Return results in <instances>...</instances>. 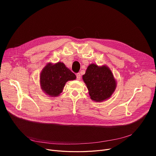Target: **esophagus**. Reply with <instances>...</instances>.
<instances>
[{"label": "esophagus", "mask_w": 156, "mask_h": 156, "mask_svg": "<svg viewBox=\"0 0 156 156\" xmlns=\"http://www.w3.org/2000/svg\"><path fill=\"white\" fill-rule=\"evenodd\" d=\"M76 79L78 80H80V79H81V75H80V73H77L76 74Z\"/></svg>", "instance_id": "1"}]
</instances>
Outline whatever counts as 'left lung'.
<instances>
[{
    "mask_svg": "<svg viewBox=\"0 0 156 156\" xmlns=\"http://www.w3.org/2000/svg\"><path fill=\"white\" fill-rule=\"evenodd\" d=\"M83 80L91 99L96 102L109 99L116 86L111 71L106 66L99 67L94 64L89 65L83 75Z\"/></svg>",
    "mask_w": 156,
    "mask_h": 156,
    "instance_id": "left-lung-1",
    "label": "left lung"
}]
</instances>
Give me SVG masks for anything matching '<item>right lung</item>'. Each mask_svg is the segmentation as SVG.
I'll return each mask as SVG.
<instances>
[{
	"label": "right lung",
	"mask_w": 156,
	"mask_h": 156,
	"mask_svg": "<svg viewBox=\"0 0 156 156\" xmlns=\"http://www.w3.org/2000/svg\"><path fill=\"white\" fill-rule=\"evenodd\" d=\"M76 75L66 67L64 63L48 64L40 75V84L47 95L51 97L58 96L62 91L66 83L76 79Z\"/></svg>",
	"instance_id": "1"
}]
</instances>
